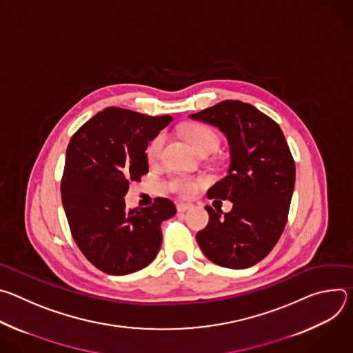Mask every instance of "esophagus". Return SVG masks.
Segmentation results:
<instances>
[{
	"instance_id": "obj_1",
	"label": "esophagus",
	"mask_w": 353,
	"mask_h": 353,
	"mask_svg": "<svg viewBox=\"0 0 353 353\" xmlns=\"http://www.w3.org/2000/svg\"><path fill=\"white\" fill-rule=\"evenodd\" d=\"M191 207H192L191 204H187V203H179V204H177V211H179V212H185V211H188Z\"/></svg>"
}]
</instances>
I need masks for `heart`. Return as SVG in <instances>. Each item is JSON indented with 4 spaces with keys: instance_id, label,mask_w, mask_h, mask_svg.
Instances as JSON below:
<instances>
[{
    "instance_id": "1",
    "label": "heart",
    "mask_w": 353,
    "mask_h": 353,
    "mask_svg": "<svg viewBox=\"0 0 353 353\" xmlns=\"http://www.w3.org/2000/svg\"><path fill=\"white\" fill-rule=\"evenodd\" d=\"M181 132H183L184 138L187 139V142L196 150L198 154L205 152V150H210V152H212V150L218 145V135L208 125L199 124V123H190V124L183 127ZM165 141H166V135L163 132H161L148 145L146 158L150 163H155L161 159ZM203 184H204L203 179L188 177V176L172 177L170 183H169L170 188L174 192H177L179 195L184 196V198L192 196Z\"/></svg>"
}]
</instances>
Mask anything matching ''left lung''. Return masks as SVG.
Listing matches in <instances>:
<instances>
[{
	"instance_id": "obj_1",
	"label": "left lung",
	"mask_w": 353,
	"mask_h": 353,
	"mask_svg": "<svg viewBox=\"0 0 353 353\" xmlns=\"http://www.w3.org/2000/svg\"><path fill=\"white\" fill-rule=\"evenodd\" d=\"M192 120L218 127L230 146L228 176L208 190V198L232 201L222 211L205 207L210 222L196 233L208 260L225 268H248L278 243L294 188V161L281 127L254 106L223 100ZM221 203V201H219Z\"/></svg>"
}]
</instances>
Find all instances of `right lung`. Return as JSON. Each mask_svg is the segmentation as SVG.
Wrapping results in <instances>:
<instances>
[{"label": "right lung", "mask_w": 353, "mask_h": 353, "mask_svg": "<svg viewBox=\"0 0 353 353\" xmlns=\"http://www.w3.org/2000/svg\"><path fill=\"white\" fill-rule=\"evenodd\" d=\"M172 120L108 108L67 146L61 198L68 225L82 254L109 275L132 274L152 263L162 245L161 223L176 214L168 198L135 210H127L124 201L130 183L148 173V143Z\"/></svg>", "instance_id": "obj_1"}]
</instances>
